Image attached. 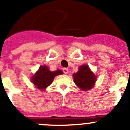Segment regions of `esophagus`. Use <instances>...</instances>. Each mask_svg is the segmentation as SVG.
Returning <instances> with one entry per match:
<instances>
[{"label": "esophagus", "instance_id": "obj_1", "mask_svg": "<svg viewBox=\"0 0 130 130\" xmlns=\"http://www.w3.org/2000/svg\"><path fill=\"white\" fill-rule=\"evenodd\" d=\"M62 71L65 74H67V73H68V69L66 68H64L62 69Z\"/></svg>", "mask_w": 130, "mask_h": 130}]
</instances>
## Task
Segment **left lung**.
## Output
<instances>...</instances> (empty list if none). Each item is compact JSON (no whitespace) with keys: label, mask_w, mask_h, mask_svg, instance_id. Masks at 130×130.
I'll return each instance as SVG.
<instances>
[{"label":"left lung","mask_w":130,"mask_h":130,"mask_svg":"<svg viewBox=\"0 0 130 130\" xmlns=\"http://www.w3.org/2000/svg\"><path fill=\"white\" fill-rule=\"evenodd\" d=\"M73 81L80 89L84 91L90 90L96 81V77L87 64L79 66L77 73H73Z\"/></svg>","instance_id":"8db88e82"}]
</instances>
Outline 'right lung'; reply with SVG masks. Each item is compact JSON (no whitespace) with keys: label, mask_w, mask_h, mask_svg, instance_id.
<instances>
[{"label":"right lung","mask_w":130,"mask_h":130,"mask_svg":"<svg viewBox=\"0 0 130 130\" xmlns=\"http://www.w3.org/2000/svg\"><path fill=\"white\" fill-rule=\"evenodd\" d=\"M62 73L60 70L51 72L47 66H41L36 73L32 77L31 81L36 88L43 90L52 83L55 76L62 75Z\"/></svg>","instance_id":"right-lung-1"}]
</instances>
